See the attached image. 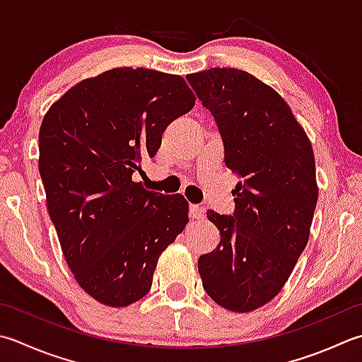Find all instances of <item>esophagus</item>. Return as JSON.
I'll return each mask as SVG.
<instances>
[{
    "instance_id": "34e87169",
    "label": "esophagus",
    "mask_w": 362,
    "mask_h": 362,
    "mask_svg": "<svg viewBox=\"0 0 362 362\" xmlns=\"http://www.w3.org/2000/svg\"><path fill=\"white\" fill-rule=\"evenodd\" d=\"M189 216L193 219H197V221H202V219H205V209L199 207V205H191Z\"/></svg>"
}]
</instances>
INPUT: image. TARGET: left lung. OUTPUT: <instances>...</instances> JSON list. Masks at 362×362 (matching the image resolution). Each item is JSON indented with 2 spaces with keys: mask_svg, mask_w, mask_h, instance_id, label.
I'll return each instance as SVG.
<instances>
[{
  "mask_svg": "<svg viewBox=\"0 0 362 362\" xmlns=\"http://www.w3.org/2000/svg\"><path fill=\"white\" fill-rule=\"evenodd\" d=\"M187 80L238 177L233 216L207 211L221 240L197 268L211 300L251 313L281 292L308 245L318 199L314 151L287 102L254 75L215 67Z\"/></svg>",
  "mask_w": 362,
  "mask_h": 362,
  "instance_id": "8db88e82",
  "label": "left lung"
}]
</instances>
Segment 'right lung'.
<instances>
[{
    "mask_svg": "<svg viewBox=\"0 0 362 362\" xmlns=\"http://www.w3.org/2000/svg\"><path fill=\"white\" fill-rule=\"evenodd\" d=\"M194 100L180 75L117 67L75 84L42 120L49 218L76 282L106 306L147 295L158 257L188 223L185 197L147 191L133 173Z\"/></svg>",
    "mask_w": 362,
    "mask_h": 362,
    "instance_id": "add662e5",
    "label": "right lung"
}]
</instances>
